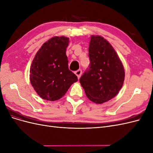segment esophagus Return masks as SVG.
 I'll list each match as a JSON object with an SVG mask.
<instances>
[{"instance_id": "1", "label": "esophagus", "mask_w": 153, "mask_h": 153, "mask_svg": "<svg viewBox=\"0 0 153 153\" xmlns=\"http://www.w3.org/2000/svg\"><path fill=\"white\" fill-rule=\"evenodd\" d=\"M82 70L81 69H78V70H77V71H76L75 72V75L77 76V77H78V79H79V78H80V76H81V75H82Z\"/></svg>"}]
</instances>
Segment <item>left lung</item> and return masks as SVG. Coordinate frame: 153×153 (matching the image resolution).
I'll list each match as a JSON object with an SVG mask.
<instances>
[{
	"mask_svg": "<svg viewBox=\"0 0 153 153\" xmlns=\"http://www.w3.org/2000/svg\"><path fill=\"white\" fill-rule=\"evenodd\" d=\"M89 68L80 78L86 96L97 104L112 99L121 90L125 73L123 64L108 41L100 36L91 37Z\"/></svg>",
	"mask_w": 153,
	"mask_h": 153,
	"instance_id": "8db88e82",
	"label": "left lung"
}]
</instances>
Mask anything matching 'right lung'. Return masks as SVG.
Here are the masks:
<instances>
[{
    "label": "right lung",
    "instance_id": "add662e5",
    "mask_svg": "<svg viewBox=\"0 0 153 153\" xmlns=\"http://www.w3.org/2000/svg\"><path fill=\"white\" fill-rule=\"evenodd\" d=\"M69 38L55 36L45 42L36 53L30 69V81L41 98L56 101L65 95L78 81L68 68L66 48Z\"/></svg>",
    "mask_w": 153,
    "mask_h": 153
}]
</instances>
